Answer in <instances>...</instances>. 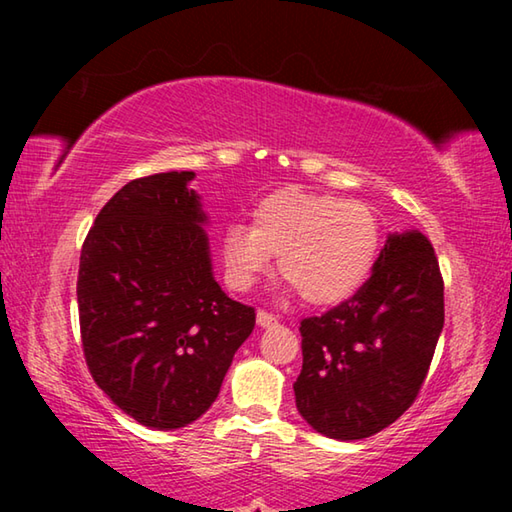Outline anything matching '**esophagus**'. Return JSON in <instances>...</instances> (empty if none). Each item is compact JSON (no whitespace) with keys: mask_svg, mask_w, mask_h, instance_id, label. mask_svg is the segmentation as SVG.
I'll list each match as a JSON object with an SVG mask.
<instances>
[{"mask_svg":"<svg viewBox=\"0 0 512 512\" xmlns=\"http://www.w3.org/2000/svg\"><path fill=\"white\" fill-rule=\"evenodd\" d=\"M257 325H262V328H273V325H277V317L266 310H257Z\"/></svg>","mask_w":512,"mask_h":512,"instance_id":"1","label":"esophagus"}]
</instances>
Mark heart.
Instances as JSON below:
<instances>
[{"mask_svg":"<svg viewBox=\"0 0 512 512\" xmlns=\"http://www.w3.org/2000/svg\"><path fill=\"white\" fill-rule=\"evenodd\" d=\"M380 248L372 206L330 193L279 189L255 206L253 226L231 224L222 237L226 279L248 290L273 268L312 306H336L365 286Z\"/></svg>","mask_w":512,"mask_h":512,"instance_id":"1","label":"heart"}]
</instances>
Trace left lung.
<instances>
[{"label": "left lung", "instance_id": "obj_1", "mask_svg": "<svg viewBox=\"0 0 512 512\" xmlns=\"http://www.w3.org/2000/svg\"><path fill=\"white\" fill-rule=\"evenodd\" d=\"M444 325L438 257L418 231L394 233L354 297L301 321L297 409L314 431L363 440L405 413Z\"/></svg>", "mask_w": 512, "mask_h": 512}]
</instances>
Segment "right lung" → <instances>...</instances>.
<instances>
[{
  "label": "right lung",
  "mask_w": 512,
  "mask_h": 512,
  "mask_svg": "<svg viewBox=\"0 0 512 512\" xmlns=\"http://www.w3.org/2000/svg\"><path fill=\"white\" fill-rule=\"evenodd\" d=\"M193 171L127 182L81 248L85 363L118 409L151 429L187 427L209 409L255 310L224 295L211 268Z\"/></svg>",
  "instance_id": "add662e5"
}]
</instances>
